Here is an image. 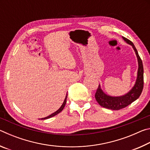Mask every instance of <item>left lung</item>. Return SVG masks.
Masks as SVG:
<instances>
[{
  "label": "left lung",
  "instance_id": "obj_1",
  "mask_svg": "<svg viewBox=\"0 0 150 150\" xmlns=\"http://www.w3.org/2000/svg\"><path fill=\"white\" fill-rule=\"evenodd\" d=\"M123 39L125 41L131 45L135 51L137 58L138 62V77L136 81V84L132 90L128 92L126 95L122 96H110L106 95L105 93L103 92L102 89L100 87V85L95 93V99L97 103L104 108L111 109L114 110H118L120 109L126 107L127 106L130 105L132 103L138 99L140 96L144 88V67L143 63L140 57L138 55V51L134 46V45L130 40L123 37Z\"/></svg>",
  "mask_w": 150,
  "mask_h": 150
}]
</instances>
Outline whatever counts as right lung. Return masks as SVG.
I'll return each mask as SVG.
<instances>
[{
  "label": "right lung",
  "mask_w": 150,
  "mask_h": 150,
  "mask_svg": "<svg viewBox=\"0 0 150 150\" xmlns=\"http://www.w3.org/2000/svg\"><path fill=\"white\" fill-rule=\"evenodd\" d=\"M67 96H65V100H64V102H63V105H62V106H61V107L59 109H58V110L56 112H55L52 114V115H51L47 116V117L44 118H42V120H45V119H47V118H50L51 117H53V116L57 115V114H59V112H61L63 110V109L64 108V107H65V104H66V101H67Z\"/></svg>",
  "instance_id": "obj_1"
}]
</instances>
